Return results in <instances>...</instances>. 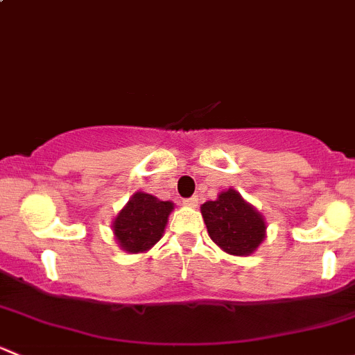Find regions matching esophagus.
I'll list each match as a JSON object with an SVG mask.
<instances>
[{"instance_id": "obj_1", "label": "esophagus", "mask_w": 355, "mask_h": 355, "mask_svg": "<svg viewBox=\"0 0 355 355\" xmlns=\"http://www.w3.org/2000/svg\"><path fill=\"white\" fill-rule=\"evenodd\" d=\"M182 202H184V206L196 207V206H198V202H199V198H198V196H192V198L184 199V200H182Z\"/></svg>"}]
</instances>
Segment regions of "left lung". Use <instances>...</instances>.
<instances>
[{
  "label": "left lung",
  "instance_id": "left-lung-1",
  "mask_svg": "<svg viewBox=\"0 0 355 355\" xmlns=\"http://www.w3.org/2000/svg\"><path fill=\"white\" fill-rule=\"evenodd\" d=\"M200 213L211 241L225 252L249 256L263 242L264 218L234 189L221 192L216 200L204 202Z\"/></svg>",
  "mask_w": 355,
  "mask_h": 355
}]
</instances>
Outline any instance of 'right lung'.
<instances>
[{"label":"right lung","mask_w":355,"mask_h":355,"mask_svg":"<svg viewBox=\"0 0 355 355\" xmlns=\"http://www.w3.org/2000/svg\"><path fill=\"white\" fill-rule=\"evenodd\" d=\"M173 202L137 192L114 218L113 232L127 252H144L163 237Z\"/></svg>","instance_id":"right-lung-1"}]
</instances>
